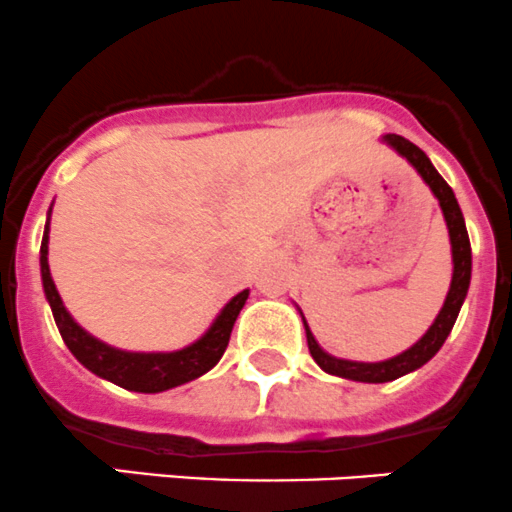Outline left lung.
<instances>
[{"mask_svg":"<svg viewBox=\"0 0 512 512\" xmlns=\"http://www.w3.org/2000/svg\"><path fill=\"white\" fill-rule=\"evenodd\" d=\"M383 141L391 144L398 154L406 156V159L416 166V171L430 186L435 199L440 201L445 224H448L450 246H453V281H450V291L448 296H445L443 308H440L438 318H435L433 326L428 328L426 336H423L416 346L403 351L401 356L391 358V361L356 363V361H341V358L328 356L326 351H321V346L316 343L313 333L308 331V323L303 321V326H306L308 351H311L313 361H316L323 371L331 373V376H341V378H348V381H361V383L396 381V378L406 376V373L416 371V368H421L423 363H428L430 358L440 351L445 338H448L450 328H453L455 318H458V311L460 306H463L465 293H468V286H470V241H468V231H465V221H463V214H460L458 201H455L453 189L445 184L443 176L435 171V166L430 164L428 156L423 154L413 141L403 139V136L398 134H386L383 136Z\"/></svg>","mask_w":512,"mask_h":512,"instance_id":"8db88e82","label":"left lung"}]
</instances>
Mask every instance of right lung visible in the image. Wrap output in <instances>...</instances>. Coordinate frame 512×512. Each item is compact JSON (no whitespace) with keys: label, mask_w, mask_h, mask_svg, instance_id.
<instances>
[{"label":"right lung","mask_w":512,"mask_h":512,"mask_svg":"<svg viewBox=\"0 0 512 512\" xmlns=\"http://www.w3.org/2000/svg\"><path fill=\"white\" fill-rule=\"evenodd\" d=\"M49 214H52V209H49ZM47 244H49V221H47V229H44L42 251H39V254H42L39 263H42L44 293H47V301L49 306H52L54 321H57V328L59 333H62L64 343H67L69 351L77 356V361L89 368L91 373L116 383V386L126 388V391L159 393L204 376L206 371H211V368L221 361L226 346H229L231 328H234L236 318H239L241 308H244L246 298H249V291H241L239 296L231 298V301L224 306V311L219 313V318L214 321V326H211L199 341L181 348V351H174V353L119 351V348H111L106 346V343L96 341L94 336H89V333H86L79 323H74V318L69 316L62 298H59L57 286H54L52 281V273H49Z\"/></svg>","instance_id":"add662e5"}]
</instances>
